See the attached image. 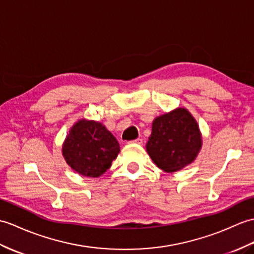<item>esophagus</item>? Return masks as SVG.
<instances>
[{"instance_id":"obj_1","label":"esophagus","mask_w":254,"mask_h":254,"mask_svg":"<svg viewBox=\"0 0 254 254\" xmlns=\"http://www.w3.org/2000/svg\"><path fill=\"white\" fill-rule=\"evenodd\" d=\"M129 143L141 145V144H143V139H141V138H136V139H134V140H131V141H129Z\"/></svg>"}]
</instances>
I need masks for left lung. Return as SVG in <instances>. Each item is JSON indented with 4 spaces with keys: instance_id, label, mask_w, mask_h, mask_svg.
Masks as SVG:
<instances>
[{
    "instance_id": "1",
    "label": "left lung",
    "mask_w": 254,
    "mask_h": 254,
    "mask_svg": "<svg viewBox=\"0 0 254 254\" xmlns=\"http://www.w3.org/2000/svg\"><path fill=\"white\" fill-rule=\"evenodd\" d=\"M202 146L197 121L185 108L157 117L146 149L156 166L173 173L190 164Z\"/></svg>"
}]
</instances>
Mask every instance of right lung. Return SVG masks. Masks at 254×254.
Listing matches in <instances>:
<instances>
[{
	"label": "right lung",
	"mask_w": 254,
	"mask_h": 254,
	"mask_svg": "<svg viewBox=\"0 0 254 254\" xmlns=\"http://www.w3.org/2000/svg\"><path fill=\"white\" fill-rule=\"evenodd\" d=\"M62 151L75 172L98 178L111 167L120 152V145L102 123L81 119L70 128Z\"/></svg>",
	"instance_id": "add662e5"
}]
</instances>
